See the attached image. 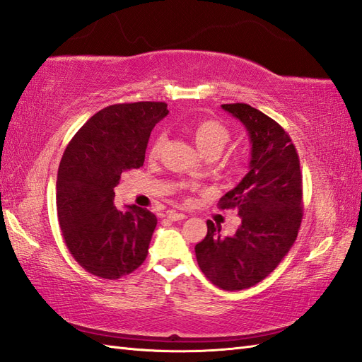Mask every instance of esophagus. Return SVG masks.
I'll list each match as a JSON object with an SVG mask.
<instances>
[{
  "instance_id": "1",
  "label": "esophagus",
  "mask_w": 362,
  "mask_h": 362,
  "mask_svg": "<svg viewBox=\"0 0 362 362\" xmlns=\"http://www.w3.org/2000/svg\"><path fill=\"white\" fill-rule=\"evenodd\" d=\"M166 218L171 220V221H179V220L187 218V216H185L183 212H177V211H168V212H166Z\"/></svg>"
}]
</instances>
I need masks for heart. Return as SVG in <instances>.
Here are the masks:
<instances>
[{
	"mask_svg": "<svg viewBox=\"0 0 362 362\" xmlns=\"http://www.w3.org/2000/svg\"><path fill=\"white\" fill-rule=\"evenodd\" d=\"M192 137L199 150L205 154L208 159H214V157H218L221 153H223L226 145L230 141V133L223 124L218 122V120L203 119L192 128ZM165 142H166L165 134L157 136L154 139V142L151 144L150 156L151 157L159 156L163 150ZM199 174L200 173L196 171L194 175H199Z\"/></svg>",
	"mask_w": 362,
	"mask_h": 362,
	"instance_id": "b5f03b06",
	"label": "heart"
}]
</instances>
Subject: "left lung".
Masks as SVG:
<instances>
[{
  "instance_id": "1",
  "label": "left lung",
  "mask_w": 362,
  "mask_h": 362,
  "mask_svg": "<svg viewBox=\"0 0 362 362\" xmlns=\"http://www.w3.org/2000/svg\"><path fill=\"white\" fill-rule=\"evenodd\" d=\"M246 128L251 142L249 173L218 200L237 209L242 223L234 235L206 221L208 234L196 257L208 280L225 291H242L269 275L289 252L303 218V175L289 134L274 119L247 104H223Z\"/></svg>"
}]
</instances>
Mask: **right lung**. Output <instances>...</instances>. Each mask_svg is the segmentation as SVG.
Returning a JSON list of instances; mask_svg holds the SVG:
<instances>
[{"label":"right lung","instance_id":"obj_1","mask_svg":"<svg viewBox=\"0 0 362 362\" xmlns=\"http://www.w3.org/2000/svg\"><path fill=\"white\" fill-rule=\"evenodd\" d=\"M168 113L165 102L110 105L91 116L64 151L59 226L73 258L93 275L117 280L145 262L157 218L136 205L117 209L115 187L122 173L144 165L153 128Z\"/></svg>","mask_w":362,"mask_h":362}]
</instances>
